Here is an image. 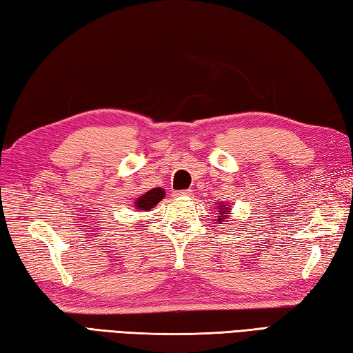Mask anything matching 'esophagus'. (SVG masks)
Listing matches in <instances>:
<instances>
[{
  "instance_id": "1",
  "label": "esophagus",
  "mask_w": 353,
  "mask_h": 353,
  "mask_svg": "<svg viewBox=\"0 0 353 353\" xmlns=\"http://www.w3.org/2000/svg\"><path fill=\"white\" fill-rule=\"evenodd\" d=\"M183 196H191V190H183V191H176L174 197H183Z\"/></svg>"
}]
</instances>
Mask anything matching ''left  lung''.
I'll return each instance as SVG.
<instances>
[{"label": "left lung", "instance_id": "left-lung-1", "mask_svg": "<svg viewBox=\"0 0 353 353\" xmlns=\"http://www.w3.org/2000/svg\"><path fill=\"white\" fill-rule=\"evenodd\" d=\"M231 208L232 206H228V205H223V203H220V208H219V216H217V222L219 223H223L225 222V219H228V214H231L230 211H231Z\"/></svg>", "mask_w": 353, "mask_h": 353}]
</instances>
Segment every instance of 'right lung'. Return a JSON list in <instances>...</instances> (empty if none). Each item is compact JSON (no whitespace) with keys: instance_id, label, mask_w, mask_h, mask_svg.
<instances>
[{"instance_id":"add662e5","label":"right lung","mask_w":353,"mask_h":353,"mask_svg":"<svg viewBox=\"0 0 353 353\" xmlns=\"http://www.w3.org/2000/svg\"><path fill=\"white\" fill-rule=\"evenodd\" d=\"M165 196V191L162 188H153L145 192L141 197L136 199L134 206L137 211H150L151 208H154V206L161 202Z\"/></svg>"}]
</instances>
